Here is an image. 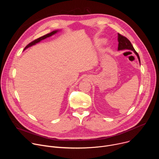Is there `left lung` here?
Segmentation results:
<instances>
[{"label":"left lung","mask_w":159,"mask_h":159,"mask_svg":"<svg viewBox=\"0 0 159 159\" xmlns=\"http://www.w3.org/2000/svg\"><path fill=\"white\" fill-rule=\"evenodd\" d=\"M118 50H132L134 52V53L137 55L138 57V58L139 60V61L140 62V57L138 54V53L135 51L134 48H133L132 44L129 41V40L126 38L125 36L120 34V33H118Z\"/></svg>","instance_id":"1"}]
</instances>
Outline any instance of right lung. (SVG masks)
<instances>
[{"label": "right lung", "mask_w": 159, "mask_h": 159, "mask_svg": "<svg viewBox=\"0 0 159 159\" xmlns=\"http://www.w3.org/2000/svg\"><path fill=\"white\" fill-rule=\"evenodd\" d=\"M57 31H52V33H49V34H46V35H44V36H41V37H40V38H38V39H35V40H34V41H33L32 42H31L30 43H29V44L27 45V46L25 47V48L24 50L30 47L33 46V45L35 44L36 43L39 42L40 41H41V40H43V39H46L47 38H48V37H50V36L53 35V34H55Z\"/></svg>", "instance_id": "add662e5"}]
</instances>
